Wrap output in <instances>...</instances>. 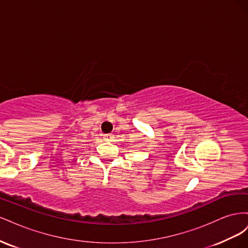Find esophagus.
<instances>
[{"mask_svg":"<svg viewBox=\"0 0 248 248\" xmlns=\"http://www.w3.org/2000/svg\"><path fill=\"white\" fill-rule=\"evenodd\" d=\"M112 137H111V134L110 133H106V134H103V139L104 140H110V139H111Z\"/></svg>","mask_w":248,"mask_h":248,"instance_id":"34e87169","label":"esophagus"}]
</instances>
